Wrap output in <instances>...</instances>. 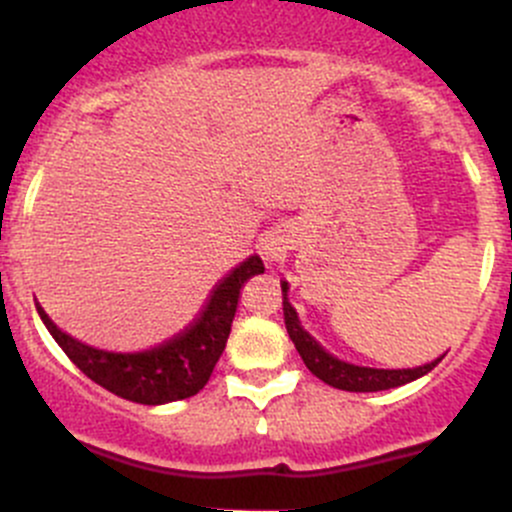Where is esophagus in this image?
Returning <instances> with one entry per match:
<instances>
[{
	"mask_svg": "<svg viewBox=\"0 0 512 512\" xmlns=\"http://www.w3.org/2000/svg\"><path fill=\"white\" fill-rule=\"evenodd\" d=\"M267 250H270V247H267Z\"/></svg>",
	"mask_w": 512,
	"mask_h": 512,
	"instance_id": "34e87169",
	"label": "esophagus"
}]
</instances>
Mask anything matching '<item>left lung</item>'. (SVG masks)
I'll return each mask as SVG.
<instances>
[{"label": "left lung", "instance_id": "obj_1", "mask_svg": "<svg viewBox=\"0 0 512 512\" xmlns=\"http://www.w3.org/2000/svg\"><path fill=\"white\" fill-rule=\"evenodd\" d=\"M287 282H282V312H285V327L289 339L297 347L299 356H302L304 366L312 371L317 379H322L324 384L334 386V389L342 391H386L396 389V386H404L409 381H416L418 376L428 374L433 366L438 364L436 359L431 364L416 366V369H369V366H354L347 361H339L337 356L327 354L299 324L297 312H294L292 304L287 302Z\"/></svg>", "mask_w": 512, "mask_h": 512}]
</instances>
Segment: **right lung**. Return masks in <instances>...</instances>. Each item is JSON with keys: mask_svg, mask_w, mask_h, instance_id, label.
<instances>
[{"mask_svg": "<svg viewBox=\"0 0 512 512\" xmlns=\"http://www.w3.org/2000/svg\"><path fill=\"white\" fill-rule=\"evenodd\" d=\"M260 272H265L260 257H247L213 289L200 317L185 332L175 334L173 339L146 349V352L121 354L81 344L79 339L61 332L46 317L44 309H36L56 344L91 381L126 401L158 406L195 396L208 384L210 374L223 354L227 337H230L240 287Z\"/></svg>", "mask_w": 512, "mask_h": 512, "instance_id": "obj_1", "label": "right lung"}]
</instances>
